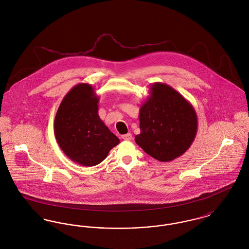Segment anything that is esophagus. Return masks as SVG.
<instances>
[{
    "label": "esophagus",
    "mask_w": 249,
    "mask_h": 249,
    "mask_svg": "<svg viewBox=\"0 0 249 249\" xmlns=\"http://www.w3.org/2000/svg\"><path fill=\"white\" fill-rule=\"evenodd\" d=\"M121 138L123 139V140H125V141H130L131 140V138H132V135H131V133H127V134H123L122 136H121Z\"/></svg>",
    "instance_id": "34e87169"
}]
</instances>
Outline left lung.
Masks as SVG:
<instances>
[{
	"mask_svg": "<svg viewBox=\"0 0 249 249\" xmlns=\"http://www.w3.org/2000/svg\"><path fill=\"white\" fill-rule=\"evenodd\" d=\"M139 112L140 134L135 142L159 161L184 154L195 139L197 114L188 100L164 83L152 84Z\"/></svg>",
	"mask_w": 249,
	"mask_h": 249,
	"instance_id": "1",
	"label": "left lung"
}]
</instances>
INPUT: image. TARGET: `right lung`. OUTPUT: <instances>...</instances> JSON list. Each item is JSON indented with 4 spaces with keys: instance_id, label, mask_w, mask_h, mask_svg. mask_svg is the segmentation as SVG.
<instances>
[{
    "instance_id": "right-lung-1",
    "label": "right lung",
    "mask_w": 249,
    "mask_h": 249,
    "mask_svg": "<svg viewBox=\"0 0 249 249\" xmlns=\"http://www.w3.org/2000/svg\"><path fill=\"white\" fill-rule=\"evenodd\" d=\"M100 98L91 85H75L59 105L54 132L60 149L80 165L101 163L119 139L98 115Z\"/></svg>"
}]
</instances>
